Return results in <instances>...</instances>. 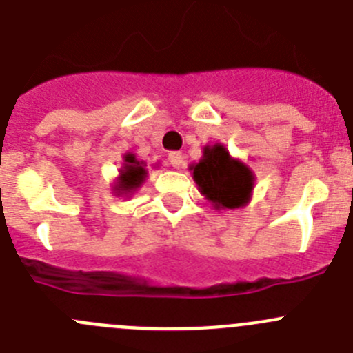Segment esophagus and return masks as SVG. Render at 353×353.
Segmentation results:
<instances>
[{
    "instance_id": "34e87169",
    "label": "esophagus",
    "mask_w": 353,
    "mask_h": 353,
    "mask_svg": "<svg viewBox=\"0 0 353 353\" xmlns=\"http://www.w3.org/2000/svg\"><path fill=\"white\" fill-rule=\"evenodd\" d=\"M168 161H170L171 166L179 170L180 166H183V154L182 152H170L168 154Z\"/></svg>"
}]
</instances>
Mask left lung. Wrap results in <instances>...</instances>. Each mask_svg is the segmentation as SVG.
Returning <instances> with one entry per match:
<instances>
[{
    "label": "left lung",
    "instance_id": "1",
    "mask_svg": "<svg viewBox=\"0 0 353 353\" xmlns=\"http://www.w3.org/2000/svg\"><path fill=\"white\" fill-rule=\"evenodd\" d=\"M194 170V180L201 194L216 208L243 206L253 189V174L239 161H234L223 145L204 147V156Z\"/></svg>",
    "mask_w": 353,
    "mask_h": 353
}]
</instances>
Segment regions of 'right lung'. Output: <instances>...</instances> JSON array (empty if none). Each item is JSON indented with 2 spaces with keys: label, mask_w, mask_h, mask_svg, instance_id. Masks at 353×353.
<instances>
[{
  "label": "right lung",
  "mask_w": 353,
  "mask_h": 353,
  "mask_svg": "<svg viewBox=\"0 0 353 353\" xmlns=\"http://www.w3.org/2000/svg\"><path fill=\"white\" fill-rule=\"evenodd\" d=\"M126 164H124V170L121 173V179H119V187L117 190H123V192H132L133 189L140 185L145 179V170H143L142 164L139 161H135V157L132 154L126 156Z\"/></svg>",
  "instance_id": "1"
}]
</instances>
